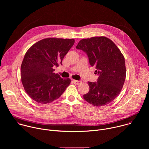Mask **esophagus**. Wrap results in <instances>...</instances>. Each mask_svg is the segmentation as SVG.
<instances>
[{
	"label": "esophagus",
	"instance_id": "obj_1",
	"mask_svg": "<svg viewBox=\"0 0 149 149\" xmlns=\"http://www.w3.org/2000/svg\"><path fill=\"white\" fill-rule=\"evenodd\" d=\"M72 82H73L75 84H76V85H79V84H80L82 82L81 81H77V80H74V79L72 80Z\"/></svg>",
	"mask_w": 149,
	"mask_h": 149
}]
</instances>
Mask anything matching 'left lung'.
I'll return each mask as SVG.
<instances>
[{
	"label": "left lung",
	"mask_w": 149,
	"mask_h": 149,
	"mask_svg": "<svg viewBox=\"0 0 149 149\" xmlns=\"http://www.w3.org/2000/svg\"><path fill=\"white\" fill-rule=\"evenodd\" d=\"M86 52L96 68L97 82H88L90 90L84 100L95 107L107 105L120 93L125 79V59L114 42L105 36L82 39L76 47Z\"/></svg>",
	"instance_id": "left-lung-1"
}]
</instances>
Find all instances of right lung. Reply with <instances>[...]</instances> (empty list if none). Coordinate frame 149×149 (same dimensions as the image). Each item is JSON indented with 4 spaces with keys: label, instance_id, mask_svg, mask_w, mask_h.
Returning <instances> with one entry per match:
<instances>
[{
    "label": "right lung",
    "instance_id": "add662e5",
    "mask_svg": "<svg viewBox=\"0 0 149 149\" xmlns=\"http://www.w3.org/2000/svg\"><path fill=\"white\" fill-rule=\"evenodd\" d=\"M74 39L48 38L31 46L26 52L20 68L21 81L33 100L47 104L58 99L71 83L54 73V67L74 44Z\"/></svg>",
    "mask_w": 149,
    "mask_h": 149
}]
</instances>
